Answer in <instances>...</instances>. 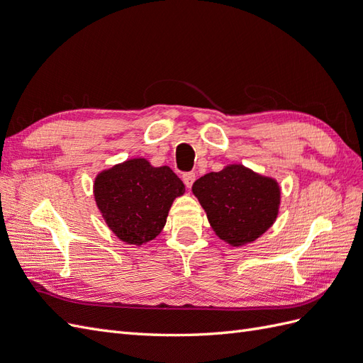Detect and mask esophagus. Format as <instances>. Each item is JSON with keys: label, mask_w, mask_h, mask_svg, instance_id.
<instances>
[{"label": "esophagus", "mask_w": 363, "mask_h": 363, "mask_svg": "<svg viewBox=\"0 0 363 363\" xmlns=\"http://www.w3.org/2000/svg\"><path fill=\"white\" fill-rule=\"evenodd\" d=\"M183 182H184V184H186V188H191L192 186V183L195 182V174L194 172H186V174H183Z\"/></svg>", "instance_id": "obj_1"}]
</instances>
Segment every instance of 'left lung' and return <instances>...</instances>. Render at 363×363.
I'll return each instance as SVG.
<instances>
[{
  "label": "left lung",
  "mask_w": 363,
  "mask_h": 363,
  "mask_svg": "<svg viewBox=\"0 0 363 363\" xmlns=\"http://www.w3.org/2000/svg\"><path fill=\"white\" fill-rule=\"evenodd\" d=\"M215 235L232 247L255 242L276 223L281 191L276 179L230 163L192 186Z\"/></svg>",
  "instance_id": "8db88e82"
}]
</instances>
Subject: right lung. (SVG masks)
Returning <instances> with one entry per match:
<instances>
[{
	"mask_svg": "<svg viewBox=\"0 0 363 363\" xmlns=\"http://www.w3.org/2000/svg\"><path fill=\"white\" fill-rule=\"evenodd\" d=\"M183 194L184 184L169 167H152L144 157L103 169L94 182L107 227L119 240L138 247L162 232L174 200Z\"/></svg>",
	"mask_w": 363,
	"mask_h": 363,
	"instance_id": "1",
	"label": "right lung"
}]
</instances>
